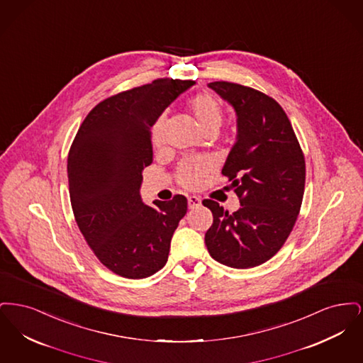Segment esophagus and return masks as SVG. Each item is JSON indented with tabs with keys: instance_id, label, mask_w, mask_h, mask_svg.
Returning <instances> with one entry per match:
<instances>
[{
	"instance_id": "1",
	"label": "esophagus",
	"mask_w": 363,
	"mask_h": 363,
	"mask_svg": "<svg viewBox=\"0 0 363 363\" xmlns=\"http://www.w3.org/2000/svg\"><path fill=\"white\" fill-rule=\"evenodd\" d=\"M201 206V200L196 196H190L188 199V207L189 209H194V208L200 207Z\"/></svg>"
}]
</instances>
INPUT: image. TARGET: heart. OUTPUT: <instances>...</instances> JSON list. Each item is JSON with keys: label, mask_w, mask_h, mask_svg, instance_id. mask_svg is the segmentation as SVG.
Returning <instances> with one entry per match:
<instances>
[{"label": "heart", "mask_w": 363, "mask_h": 363, "mask_svg": "<svg viewBox=\"0 0 363 363\" xmlns=\"http://www.w3.org/2000/svg\"><path fill=\"white\" fill-rule=\"evenodd\" d=\"M188 108L203 133L216 132L219 129L223 120V108L213 95L211 94L194 95L188 102ZM163 130H164V117H159L151 130V140L154 145H159L162 143ZM206 172H207V167L203 163L185 162L181 164L178 170V179L186 188H196L201 184Z\"/></svg>", "instance_id": "heart-1"}]
</instances>
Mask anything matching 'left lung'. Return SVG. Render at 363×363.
Wrapping results in <instances>:
<instances>
[{"label":"left lung","instance_id":"8db88e82","mask_svg":"<svg viewBox=\"0 0 363 363\" xmlns=\"http://www.w3.org/2000/svg\"><path fill=\"white\" fill-rule=\"evenodd\" d=\"M208 86L237 117V138L222 174L231 181L241 208L228 213L216 201H203L213 215L206 245L223 265L253 268L274 257L293 230L305 189V157L277 101L241 84Z\"/></svg>","mask_w":363,"mask_h":363}]
</instances>
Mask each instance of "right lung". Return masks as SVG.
<instances>
[{
    "mask_svg": "<svg viewBox=\"0 0 363 363\" xmlns=\"http://www.w3.org/2000/svg\"><path fill=\"white\" fill-rule=\"evenodd\" d=\"M196 83L159 79L96 104L68 156L72 209L86 243L110 271L144 279L162 269L188 200L143 203L141 172L152 163L151 128Z\"/></svg>",
    "mask_w": 363,
    "mask_h": 363,
    "instance_id": "right-lung-1",
    "label": "right lung"
}]
</instances>
